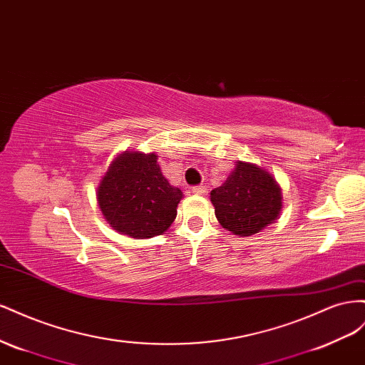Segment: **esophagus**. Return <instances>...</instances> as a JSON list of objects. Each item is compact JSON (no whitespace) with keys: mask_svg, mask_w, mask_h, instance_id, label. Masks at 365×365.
Masks as SVG:
<instances>
[{"mask_svg":"<svg viewBox=\"0 0 365 365\" xmlns=\"http://www.w3.org/2000/svg\"><path fill=\"white\" fill-rule=\"evenodd\" d=\"M192 194H195V195H206V194H207V186H206V185L194 186V188H192Z\"/></svg>","mask_w":365,"mask_h":365,"instance_id":"obj_1","label":"esophagus"}]
</instances>
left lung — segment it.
Listing matches in <instances>:
<instances>
[{
    "label": "left lung",
    "mask_w": 365,
    "mask_h": 365,
    "mask_svg": "<svg viewBox=\"0 0 365 365\" xmlns=\"http://www.w3.org/2000/svg\"><path fill=\"white\" fill-rule=\"evenodd\" d=\"M211 202L218 223L235 235L249 237L277 220L283 195L272 174L238 160L227 180L211 191Z\"/></svg>",
    "instance_id": "left-lung-1"
}]
</instances>
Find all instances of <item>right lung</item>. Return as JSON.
I'll return each instance as SVG.
<instances>
[{"label":"right lung","instance_id":"add662e5","mask_svg":"<svg viewBox=\"0 0 365 365\" xmlns=\"http://www.w3.org/2000/svg\"><path fill=\"white\" fill-rule=\"evenodd\" d=\"M96 195L114 231L139 240L168 231L183 192L165 179L158 154L123 151L110 163Z\"/></svg>","mask_w":365,"mask_h":365}]
</instances>
